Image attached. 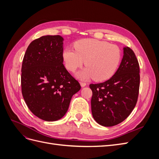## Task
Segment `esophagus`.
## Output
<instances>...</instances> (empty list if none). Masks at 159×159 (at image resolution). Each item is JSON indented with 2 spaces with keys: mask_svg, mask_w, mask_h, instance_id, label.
I'll return each mask as SVG.
<instances>
[{
  "mask_svg": "<svg viewBox=\"0 0 159 159\" xmlns=\"http://www.w3.org/2000/svg\"><path fill=\"white\" fill-rule=\"evenodd\" d=\"M80 85H81V87L84 88V87H85V86L86 85V83H85V82H83V81H82V82H80Z\"/></svg>",
  "mask_w": 159,
  "mask_h": 159,
  "instance_id": "esophagus-1",
  "label": "esophagus"
}]
</instances>
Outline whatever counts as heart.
<instances>
[{
  "label": "heart",
  "instance_id": "1",
  "mask_svg": "<svg viewBox=\"0 0 159 159\" xmlns=\"http://www.w3.org/2000/svg\"><path fill=\"white\" fill-rule=\"evenodd\" d=\"M75 50L66 48L63 59L66 68L74 71L84 64L83 70L77 73L78 78L104 81L112 77L121 61V54L119 48L105 41L83 39L74 44Z\"/></svg>",
  "mask_w": 159,
  "mask_h": 159
}]
</instances>
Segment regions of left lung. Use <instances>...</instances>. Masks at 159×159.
Listing matches in <instances>:
<instances>
[{
    "label": "left lung",
    "instance_id": "8db88e82",
    "mask_svg": "<svg viewBox=\"0 0 159 159\" xmlns=\"http://www.w3.org/2000/svg\"><path fill=\"white\" fill-rule=\"evenodd\" d=\"M140 75L139 62L133 51L123 48V56L115 74L103 83L90 84L93 92L91 113L95 121L104 127L123 122L137 102Z\"/></svg>",
    "mask_w": 159,
    "mask_h": 159
}]
</instances>
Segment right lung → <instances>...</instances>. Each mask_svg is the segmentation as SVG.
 Listing matches in <instances>:
<instances>
[{
  "label": "right lung",
  "instance_id": "right-lung-1",
  "mask_svg": "<svg viewBox=\"0 0 159 159\" xmlns=\"http://www.w3.org/2000/svg\"><path fill=\"white\" fill-rule=\"evenodd\" d=\"M64 38L44 36L28 46L22 65V93L36 117L55 121L66 115L71 99L79 91V82L63 64Z\"/></svg>",
  "mask_w": 159,
  "mask_h": 159
}]
</instances>
